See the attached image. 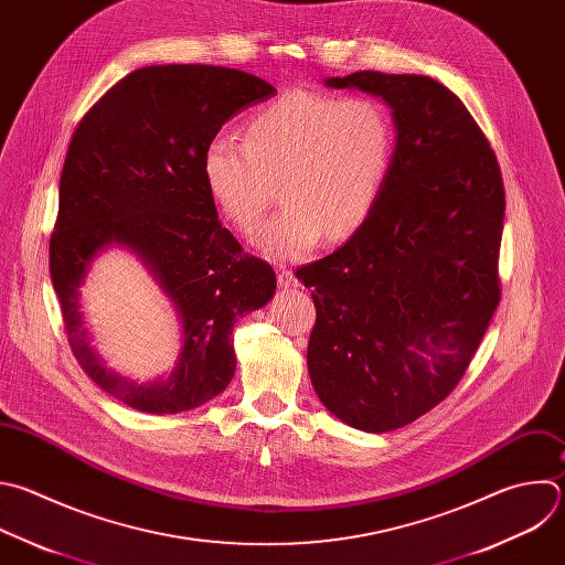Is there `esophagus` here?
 Returning a JSON list of instances; mask_svg holds the SVG:
<instances>
[{
  "mask_svg": "<svg viewBox=\"0 0 565 565\" xmlns=\"http://www.w3.org/2000/svg\"><path fill=\"white\" fill-rule=\"evenodd\" d=\"M277 281H279L281 288H292V286H297L295 273H292L290 268H286V266H279V270H277Z\"/></svg>",
  "mask_w": 565,
  "mask_h": 565,
  "instance_id": "34e87169",
  "label": "esophagus"
}]
</instances>
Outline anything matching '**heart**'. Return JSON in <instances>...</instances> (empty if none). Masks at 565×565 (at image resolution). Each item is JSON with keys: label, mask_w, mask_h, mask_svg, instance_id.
<instances>
[{"label": "heart", "mask_w": 565, "mask_h": 565, "mask_svg": "<svg viewBox=\"0 0 565 565\" xmlns=\"http://www.w3.org/2000/svg\"><path fill=\"white\" fill-rule=\"evenodd\" d=\"M395 124L384 102L290 90L259 108L246 139L217 132L204 148L209 198L250 231L277 195L286 202L257 233L277 259L301 257L326 235L350 237L380 200L391 170Z\"/></svg>", "instance_id": "1"}]
</instances>
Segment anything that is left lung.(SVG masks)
<instances>
[{
	"mask_svg": "<svg viewBox=\"0 0 565 565\" xmlns=\"http://www.w3.org/2000/svg\"><path fill=\"white\" fill-rule=\"evenodd\" d=\"M393 108L397 143L370 215L297 270L317 321L308 372L343 424L388 433L441 404L499 306L505 195L494 150L461 99L426 75L326 79Z\"/></svg>",
	"mask_w": 565,
	"mask_h": 565,
	"instance_id": "1",
	"label": "left lung"
}]
</instances>
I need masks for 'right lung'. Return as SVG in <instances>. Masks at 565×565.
Listing matches in <instances>:
<instances>
[{
  "label": "right lung",
  "mask_w": 565,
  "mask_h": 565,
  "mask_svg": "<svg viewBox=\"0 0 565 565\" xmlns=\"http://www.w3.org/2000/svg\"><path fill=\"white\" fill-rule=\"evenodd\" d=\"M275 93L237 68L146 66L117 82L73 132L49 248L51 279L77 363L135 411L174 415L224 393L237 367V317L275 295L273 266L244 253L222 226L202 172L211 137ZM110 245L145 262L182 319L178 365L157 383L137 385L108 371L87 341L78 286Z\"/></svg>",
  "instance_id": "obj_1"
}]
</instances>
